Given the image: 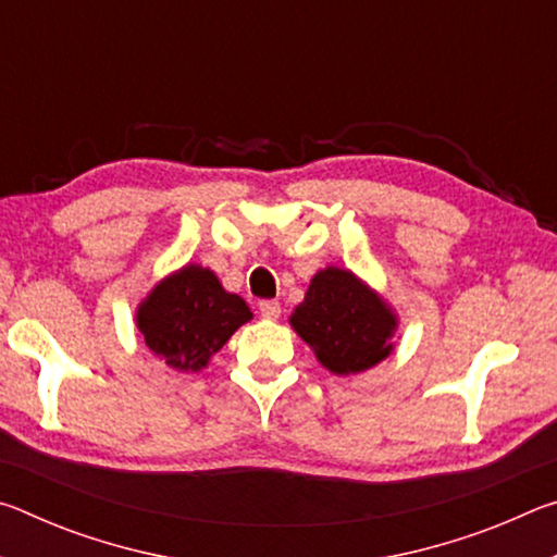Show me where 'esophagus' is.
Returning <instances> with one entry per match:
<instances>
[{
  "label": "esophagus",
  "instance_id": "esophagus-1",
  "mask_svg": "<svg viewBox=\"0 0 557 557\" xmlns=\"http://www.w3.org/2000/svg\"><path fill=\"white\" fill-rule=\"evenodd\" d=\"M260 314L265 317V319H280V314H282L280 301H275V299H265V301H260Z\"/></svg>",
  "mask_w": 557,
  "mask_h": 557
}]
</instances>
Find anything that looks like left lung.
I'll return each mask as SVG.
<instances>
[{
	"instance_id": "8db88e82",
	"label": "left lung",
	"mask_w": 557,
	"mask_h": 557,
	"mask_svg": "<svg viewBox=\"0 0 557 557\" xmlns=\"http://www.w3.org/2000/svg\"><path fill=\"white\" fill-rule=\"evenodd\" d=\"M289 324L336 375L373 369L393 351L398 317L351 270L326 268L309 282Z\"/></svg>"
}]
</instances>
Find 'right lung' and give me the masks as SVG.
Wrapping results in <instances>:
<instances>
[{"label":"right lung","mask_w":557,"mask_h":557,"mask_svg":"<svg viewBox=\"0 0 557 557\" xmlns=\"http://www.w3.org/2000/svg\"><path fill=\"white\" fill-rule=\"evenodd\" d=\"M243 297L225 292L209 268L186 265L164 277L137 307V329L157 358L176 371H201L250 322Z\"/></svg>","instance_id":"add662e5"}]
</instances>
